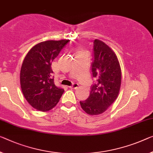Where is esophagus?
Instances as JSON below:
<instances>
[{
	"label": "esophagus",
	"instance_id": "34e87169",
	"mask_svg": "<svg viewBox=\"0 0 153 153\" xmlns=\"http://www.w3.org/2000/svg\"><path fill=\"white\" fill-rule=\"evenodd\" d=\"M78 86H79V84L78 83H74L71 86H69V88H70V89H74V88H76Z\"/></svg>",
	"mask_w": 153,
	"mask_h": 153
}]
</instances>
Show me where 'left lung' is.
Returning a JSON list of instances; mask_svg holds the SVG:
<instances>
[{
	"label": "left lung",
	"mask_w": 153,
	"mask_h": 153,
	"mask_svg": "<svg viewBox=\"0 0 153 153\" xmlns=\"http://www.w3.org/2000/svg\"><path fill=\"white\" fill-rule=\"evenodd\" d=\"M91 72L97 83L91 86L90 96L80 101L88 114H102L117 97L121 85L120 65L116 54L104 42L95 39L93 47Z\"/></svg>",
	"instance_id": "left-lung-1"
}]
</instances>
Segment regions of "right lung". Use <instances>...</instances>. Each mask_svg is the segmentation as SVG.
I'll return each mask as SVG.
<instances>
[{
    "label": "right lung",
    "mask_w": 153,
    "mask_h": 153,
    "mask_svg": "<svg viewBox=\"0 0 153 153\" xmlns=\"http://www.w3.org/2000/svg\"><path fill=\"white\" fill-rule=\"evenodd\" d=\"M69 41L40 42L30 49L23 61L20 76L21 89L27 102L38 111L52 109L64 91L54 83L51 64Z\"/></svg>",
    "instance_id": "right-lung-1"
}]
</instances>
